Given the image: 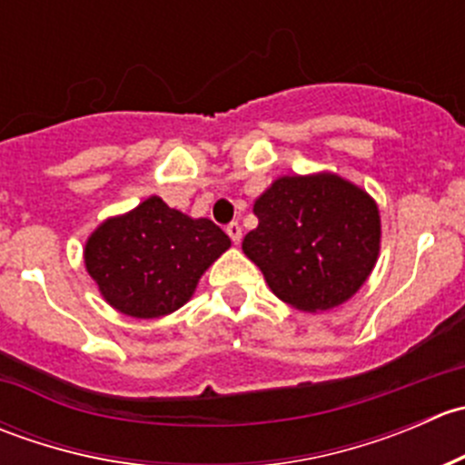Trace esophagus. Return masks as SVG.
Segmentation results:
<instances>
[{
  "mask_svg": "<svg viewBox=\"0 0 465 465\" xmlns=\"http://www.w3.org/2000/svg\"><path fill=\"white\" fill-rule=\"evenodd\" d=\"M227 233H229V238H232L233 242H241V238H242V229H241V224L238 223H229L227 224Z\"/></svg>",
  "mask_w": 465,
  "mask_h": 465,
  "instance_id": "esophagus-1",
  "label": "esophagus"
}]
</instances>
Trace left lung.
Returning <instances> with one entry per match:
<instances>
[{"label":"left lung","instance_id":"obj_1","mask_svg":"<svg viewBox=\"0 0 465 465\" xmlns=\"http://www.w3.org/2000/svg\"><path fill=\"white\" fill-rule=\"evenodd\" d=\"M259 227L242 241L281 302L331 311L353 297L380 252L371 195L335 173L279 177L254 203Z\"/></svg>","mask_w":465,"mask_h":465}]
</instances>
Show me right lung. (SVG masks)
Returning a JSON list of instances; mask_svg holds the SVG:
<instances>
[{"label":"right lung","mask_w":465,"mask_h":465,"mask_svg":"<svg viewBox=\"0 0 465 465\" xmlns=\"http://www.w3.org/2000/svg\"><path fill=\"white\" fill-rule=\"evenodd\" d=\"M227 233L162 198L107 218L85 245V267L103 299L137 320L171 315L195 292L206 267L229 250Z\"/></svg>","instance_id":"1"}]
</instances>
